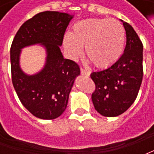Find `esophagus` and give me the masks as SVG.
<instances>
[{
  "label": "esophagus",
  "instance_id": "1",
  "mask_svg": "<svg viewBox=\"0 0 154 154\" xmlns=\"http://www.w3.org/2000/svg\"><path fill=\"white\" fill-rule=\"evenodd\" d=\"M81 73L82 74V75L89 76L91 73V71L87 70V69H84V68H81Z\"/></svg>",
  "mask_w": 154,
  "mask_h": 154
}]
</instances>
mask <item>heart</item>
Returning <instances> with one entry per match:
<instances>
[{
  "label": "heart",
  "mask_w": 154,
  "mask_h": 154,
  "mask_svg": "<svg viewBox=\"0 0 154 154\" xmlns=\"http://www.w3.org/2000/svg\"><path fill=\"white\" fill-rule=\"evenodd\" d=\"M125 44V30L114 19L88 18L75 23L66 33L63 45L71 58H77L85 46L86 54L95 66L107 67L121 57Z\"/></svg>",
  "instance_id": "b5f03b06"
}]
</instances>
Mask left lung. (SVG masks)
Here are the masks:
<instances>
[{
  "label": "left lung",
  "instance_id": "obj_1",
  "mask_svg": "<svg viewBox=\"0 0 154 154\" xmlns=\"http://www.w3.org/2000/svg\"><path fill=\"white\" fill-rule=\"evenodd\" d=\"M126 46L124 54L110 67L93 72L96 85L91 95L94 107L106 117L121 115L131 106L143 80V44L131 25L124 22Z\"/></svg>",
  "mask_w": 154,
  "mask_h": 154
}]
</instances>
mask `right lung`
<instances>
[{
  "instance_id": "right-lung-1",
  "label": "right lung",
  "mask_w": 154,
  "mask_h": 154,
  "mask_svg": "<svg viewBox=\"0 0 154 154\" xmlns=\"http://www.w3.org/2000/svg\"><path fill=\"white\" fill-rule=\"evenodd\" d=\"M72 17L62 12H40L20 26L12 42V83L22 105L39 119H54L63 113L75 78L80 74L78 64L64 58L60 50ZM37 43L46 49V63L39 73L29 76L19 67V55L21 48Z\"/></svg>"
}]
</instances>
